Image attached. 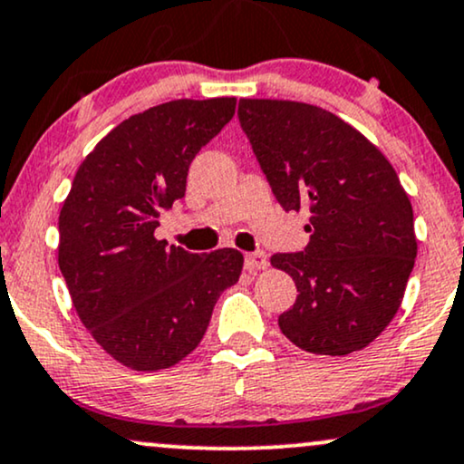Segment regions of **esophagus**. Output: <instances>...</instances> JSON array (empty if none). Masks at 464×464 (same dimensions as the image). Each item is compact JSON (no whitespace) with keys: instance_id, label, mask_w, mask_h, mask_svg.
Returning <instances> with one entry per match:
<instances>
[{"instance_id":"34e87169","label":"esophagus","mask_w":464,"mask_h":464,"mask_svg":"<svg viewBox=\"0 0 464 464\" xmlns=\"http://www.w3.org/2000/svg\"><path fill=\"white\" fill-rule=\"evenodd\" d=\"M267 267V255L266 252H250L246 255V269L248 272H261Z\"/></svg>"}]
</instances>
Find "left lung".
<instances>
[{"label":"left lung","mask_w":464,"mask_h":464,"mask_svg":"<svg viewBox=\"0 0 464 464\" xmlns=\"http://www.w3.org/2000/svg\"><path fill=\"white\" fill-rule=\"evenodd\" d=\"M237 115L278 203L310 209L304 252L272 256L300 293L278 316L280 330L316 355L368 347L401 308L418 255L413 208L394 167L314 104L242 98Z\"/></svg>","instance_id":"1"}]
</instances>
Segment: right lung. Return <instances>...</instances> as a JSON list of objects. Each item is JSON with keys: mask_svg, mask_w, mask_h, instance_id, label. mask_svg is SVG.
<instances>
[{"mask_svg": "<svg viewBox=\"0 0 464 464\" xmlns=\"http://www.w3.org/2000/svg\"><path fill=\"white\" fill-rule=\"evenodd\" d=\"M236 98L171 101L115 126L72 179L57 261L72 306L101 347L139 372L197 349L242 252L192 255L156 239L158 216L186 192L188 167L236 113Z\"/></svg>", "mask_w": 464, "mask_h": 464, "instance_id": "add662e5", "label": "right lung"}]
</instances>
